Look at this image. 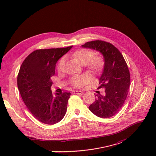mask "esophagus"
Masks as SVG:
<instances>
[{
    "label": "esophagus",
    "instance_id": "obj_1",
    "mask_svg": "<svg viewBox=\"0 0 156 156\" xmlns=\"http://www.w3.org/2000/svg\"><path fill=\"white\" fill-rule=\"evenodd\" d=\"M74 94H80V95H82L83 94V92L82 91V90H74L73 92Z\"/></svg>",
    "mask_w": 156,
    "mask_h": 156
}]
</instances>
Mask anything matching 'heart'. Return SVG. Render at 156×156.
<instances>
[{
  "instance_id": "heart-1",
  "label": "heart",
  "mask_w": 156,
  "mask_h": 156,
  "mask_svg": "<svg viewBox=\"0 0 156 156\" xmlns=\"http://www.w3.org/2000/svg\"><path fill=\"white\" fill-rule=\"evenodd\" d=\"M73 56L87 67L88 70L93 73H97L101 70L103 66L102 58L99 56H94V53L89 49H80L75 51ZM66 63V58H62L58 64V70L62 71ZM90 81V76L87 74L76 75L72 77L71 82L74 87L80 88L88 83Z\"/></svg>"
}]
</instances>
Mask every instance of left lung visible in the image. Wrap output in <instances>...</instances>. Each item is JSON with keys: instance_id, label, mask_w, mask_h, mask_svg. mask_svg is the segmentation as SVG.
I'll list each match as a JSON object with an SVG mask.
<instances>
[{"instance_id": "1", "label": "left lung", "mask_w": 156, "mask_h": 156, "mask_svg": "<svg viewBox=\"0 0 156 156\" xmlns=\"http://www.w3.org/2000/svg\"><path fill=\"white\" fill-rule=\"evenodd\" d=\"M82 47L100 52L104 60L98 89L104 88L105 95L96 94L89 110L100 118H111L122 108L127 96L130 83L128 66L122 53L110 43L95 40Z\"/></svg>"}]
</instances>
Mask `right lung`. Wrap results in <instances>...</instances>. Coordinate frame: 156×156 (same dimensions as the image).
Instances as JSON below:
<instances>
[{
  "label": "right lung",
  "instance_id": "add662e5",
  "mask_svg": "<svg viewBox=\"0 0 156 156\" xmlns=\"http://www.w3.org/2000/svg\"><path fill=\"white\" fill-rule=\"evenodd\" d=\"M72 48L34 51L20 68L17 85L22 98L31 114L43 123H57L66 113L71 93H52L50 78L55 75L58 60Z\"/></svg>",
  "mask_w": 156,
  "mask_h": 156
}]
</instances>
